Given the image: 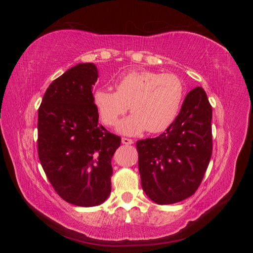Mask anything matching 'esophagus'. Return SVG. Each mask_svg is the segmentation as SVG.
I'll return each instance as SVG.
<instances>
[{"label": "esophagus", "instance_id": "1", "mask_svg": "<svg viewBox=\"0 0 253 253\" xmlns=\"http://www.w3.org/2000/svg\"><path fill=\"white\" fill-rule=\"evenodd\" d=\"M121 142L124 143V144H132V143H134V140L133 139H129V138H126V137H122Z\"/></svg>", "mask_w": 253, "mask_h": 253}]
</instances>
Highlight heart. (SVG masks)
I'll list each match as a JSON object with an SVG mask.
<instances>
[{
  "instance_id": "heart-1",
  "label": "heart",
  "mask_w": 253,
  "mask_h": 253,
  "mask_svg": "<svg viewBox=\"0 0 253 253\" xmlns=\"http://www.w3.org/2000/svg\"><path fill=\"white\" fill-rule=\"evenodd\" d=\"M112 91L98 88L94 91L95 108L105 126L117 125L127 112L133 114L122 120L118 131L137 135L165 132L177 118L185 98V85L178 76L155 71H132L115 83Z\"/></svg>"
}]
</instances>
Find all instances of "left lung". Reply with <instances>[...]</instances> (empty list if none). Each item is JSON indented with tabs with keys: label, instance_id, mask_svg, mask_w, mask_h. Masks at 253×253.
Returning a JSON list of instances; mask_svg holds the SVG:
<instances>
[{
	"label": "left lung",
	"instance_id": "obj_1",
	"mask_svg": "<svg viewBox=\"0 0 253 253\" xmlns=\"http://www.w3.org/2000/svg\"><path fill=\"white\" fill-rule=\"evenodd\" d=\"M211 119L206 91L195 87L165 133L136 142L141 187L153 202L175 204L196 192L212 155Z\"/></svg>",
	"mask_w": 253,
	"mask_h": 253
}]
</instances>
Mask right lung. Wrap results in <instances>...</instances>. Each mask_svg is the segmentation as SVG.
Listing matches in <instances>:
<instances>
[{
  "mask_svg": "<svg viewBox=\"0 0 253 253\" xmlns=\"http://www.w3.org/2000/svg\"><path fill=\"white\" fill-rule=\"evenodd\" d=\"M98 71L80 63L53 80L38 110V155L57 194L65 202L94 207L111 193L112 157L119 136L99 126L91 87Z\"/></svg>",
  "mask_w": 253,
  "mask_h": 253,
  "instance_id": "add662e5",
  "label": "right lung"
}]
</instances>
